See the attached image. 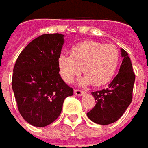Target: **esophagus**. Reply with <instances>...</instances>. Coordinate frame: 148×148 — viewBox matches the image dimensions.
Instances as JSON below:
<instances>
[{"instance_id": "esophagus-1", "label": "esophagus", "mask_w": 148, "mask_h": 148, "mask_svg": "<svg viewBox=\"0 0 148 148\" xmlns=\"http://www.w3.org/2000/svg\"><path fill=\"white\" fill-rule=\"evenodd\" d=\"M84 93H85L84 91L80 90V89H75V90H74V93H75L76 95H78V96H81V95H83Z\"/></svg>"}]
</instances>
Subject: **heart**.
<instances>
[{
  "mask_svg": "<svg viewBox=\"0 0 148 148\" xmlns=\"http://www.w3.org/2000/svg\"><path fill=\"white\" fill-rule=\"evenodd\" d=\"M120 51L112 44L98 41L81 42L71 49V55L61 54L58 64L62 78L70 83L74 76L84 71L86 74L80 83L103 86L112 80L120 62Z\"/></svg>",
  "mask_w": 148,
  "mask_h": 148,
  "instance_id": "1",
  "label": "heart"
}]
</instances>
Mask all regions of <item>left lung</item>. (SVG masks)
Instances as JSON below:
<instances>
[{
  "mask_svg": "<svg viewBox=\"0 0 148 148\" xmlns=\"http://www.w3.org/2000/svg\"><path fill=\"white\" fill-rule=\"evenodd\" d=\"M123 58L119 74L105 89L93 92L96 104L87 112L93 123L108 125L118 121L131 103L135 82V74L127 53L121 49Z\"/></svg>",
  "mask_w": 148,
  "mask_h": 148,
  "instance_id": "left-lung-1",
  "label": "left lung"
}]
</instances>
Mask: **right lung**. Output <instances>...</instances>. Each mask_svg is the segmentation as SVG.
<instances>
[{"label": "right lung", "instance_id": "obj_1", "mask_svg": "<svg viewBox=\"0 0 148 148\" xmlns=\"http://www.w3.org/2000/svg\"><path fill=\"white\" fill-rule=\"evenodd\" d=\"M63 45L64 35H42L28 44L16 60L12 89L21 115L32 126L52 123L60 115L64 99L74 93L59 74Z\"/></svg>", "mask_w": 148, "mask_h": 148}]
</instances>
